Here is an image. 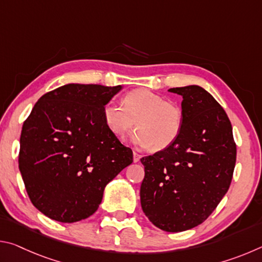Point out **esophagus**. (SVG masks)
<instances>
[{"label":"esophagus","mask_w":262,"mask_h":262,"mask_svg":"<svg viewBox=\"0 0 262 262\" xmlns=\"http://www.w3.org/2000/svg\"><path fill=\"white\" fill-rule=\"evenodd\" d=\"M140 158H141V155L140 154H137V152H133V159H134V163H137L140 161Z\"/></svg>","instance_id":"esophagus-1"}]
</instances>
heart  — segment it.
<instances>
[{
  "label": "heart",
  "mask_w": 262,
  "mask_h": 262,
  "mask_svg": "<svg viewBox=\"0 0 262 262\" xmlns=\"http://www.w3.org/2000/svg\"><path fill=\"white\" fill-rule=\"evenodd\" d=\"M103 120L107 129L123 140L133 128L137 130L132 140L140 147L155 151L166 149L178 139L184 125V113L178 105L161 95L136 89L125 95L122 105L113 101L103 108Z\"/></svg>",
  "instance_id": "obj_1"
}]
</instances>
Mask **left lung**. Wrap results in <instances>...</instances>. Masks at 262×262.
<instances>
[{"label":"left lung","mask_w":262,"mask_h":262,"mask_svg":"<svg viewBox=\"0 0 262 262\" xmlns=\"http://www.w3.org/2000/svg\"><path fill=\"white\" fill-rule=\"evenodd\" d=\"M183 97L184 125L170 147L142 157V210L157 228L181 232L205 222L228 192L236 164L232 126L199 85L172 88Z\"/></svg>","instance_id":"1"}]
</instances>
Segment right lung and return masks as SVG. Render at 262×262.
<instances>
[{"mask_svg":"<svg viewBox=\"0 0 262 262\" xmlns=\"http://www.w3.org/2000/svg\"><path fill=\"white\" fill-rule=\"evenodd\" d=\"M121 85L66 84L43 95L20 134L19 171L33 206L62 223L88 219L104 189L133 163L111 133L103 108Z\"/></svg>","mask_w":262,"mask_h":262,"instance_id":"add662e5","label":"right lung"}]
</instances>
